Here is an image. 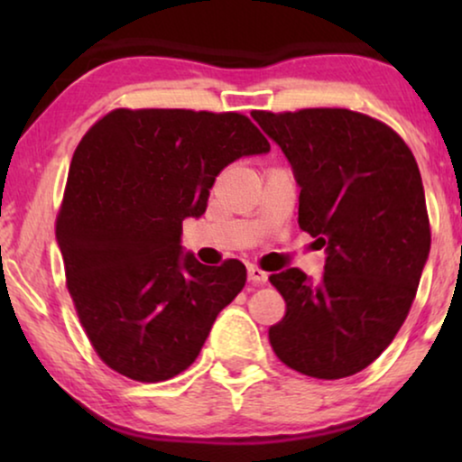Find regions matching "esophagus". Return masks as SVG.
I'll use <instances>...</instances> for the list:
<instances>
[{
  "instance_id": "obj_1",
  "label": "esophagus",
  "mask_w": 462,
  "mask_h": 462,
  "mask_svg": "<svg viewBox=\"0 0 462 462\" xmlns=\"http://www.w3.org/2000/svg\"><path fill=\"white\" fill-rule=\"evenodd\" d=\"M269 275L264 273L263 269L254 267V264H248V282L254 283V286H263V283H267Z\"/></svg>"
}]
</instances>
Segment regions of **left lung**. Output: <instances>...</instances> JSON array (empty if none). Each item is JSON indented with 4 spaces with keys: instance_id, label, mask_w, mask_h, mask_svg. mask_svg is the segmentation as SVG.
Wrapping results in <instances>:
<instances>
[{
    "instance_id": "1",
    "label": "left lung",
    "mask_w": 462,
    "mask_h": 462,
    "mask_svg": "<svg viewBox=\"0 0 462 462\" xmlns=\"http://www.w3.org/2000/svg\"><path fill=\"white\" fill-rule=\"evenodd\" d=\"M300 187L299 226L326 248L321 282L300 269L269 282L286 315L269 343L288 368L337 381L370 365L408 318L431 248L412 151L387 124L349 109L254 111Z\"/></svg>"
}]
</instances>
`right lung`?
<instances>
[{
    "mask_svg": "<svg viewBox=\"0 0 462 462\" xmlns=\"http://www.w3.org/2000/svg\"><path fill=\"white\" fill-rule=\"evenodd\" d=\"M271 144L242 113L113 109L75 149L59 217L67 290L97 356L141 383L195 362L245 267L182 254L220 170Z\"/></svg>",
    "mask_w": 462,
    "mask_h": 462,
    "instance_id": "1",
    "label": "right lung"
}]
</instances>
